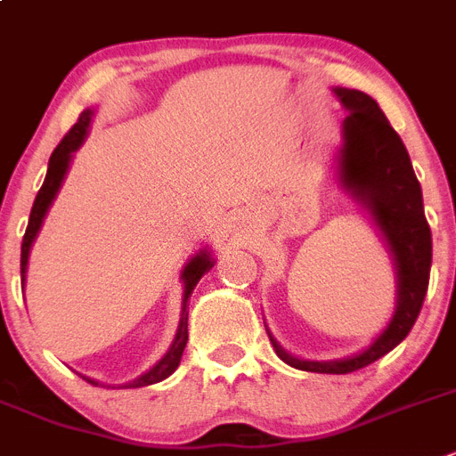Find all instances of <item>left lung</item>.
Wrapping results in <instances>:
<instances>
[{
	"label": "left lung",
	"instance_id": "left-lung-1",
	"mask_svg": "<svg viewBox=\"0 0 456 456\" xmlns=\"http://www.w3.org/2000/svg\"><path fill=\"white\" fill-rule=\"evenodd\" d=\"M348 117L341 124L337 183L369 212L389 248L395 269V310L382 332L359 353L341 359H303L269 339L285 364L307 373L344 375L373 364L395 348L413 328L423 307L432 266V232L423 210V191L398 133L369 94L334 87Z\"/></svg>",
	"mask_w": 456,
	"mask_h": 456
}]
</instances>
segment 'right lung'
Here are the masks:
<instances>
[{"instance_id": "obj_1", "label": "right lung", "mask_w": 456, "mask_h": 456, "mask_svg": "<svg viewBox=\"0 0 456 456\" xmlns=\"http://www.w3.org/2000/svg\"><path fill=\"white\" fill-rule=\"evenodd\" d=\"M92 117H94V108H86L78 117V122L69 128L65 137L61 140V144L53 149L52 158H49V167H47V176H45L43 187L37 191L36 200H33V208H31V216H28V225H27V232H24V240H22V260H20V271H22V287H24V280H27V265H28V253H31V246L36 241L37 232L43 228V221L47 216L49 208H52L53 199H56L58 190L62 187V181H65L67 171H69V165H72V156L74 151H78V146L86 142L87 131H90V122ZM215 257L208 248H200L196 256H191L187 260V265L183 266L181 271V280H183V312H181V323H178L176 330V337L171 341V346L167 348V353L158 359L156 364L151 366L149 370H144L142 375H137L135 379L131 382H124V384H112V387H126V389H140V387H149V384H156L162 382V379L169 378L174 370L178 369L181 364V357H183V350L187 346V300H190L191 291L194 287L199 285V280L208 273V271L215 266ZM90 384L94 387H102V382L97 379L86 378ZM110 387V384H108Z\"/></svg>"}]
</instances>
